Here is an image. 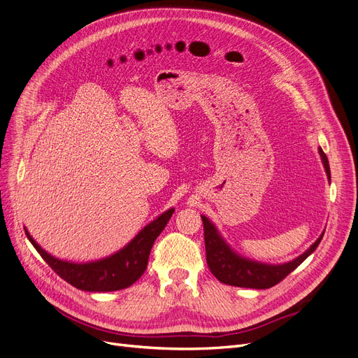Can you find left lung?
Wrapping results in <instances>:
<instances>
[{"mask_svg":"<svg viewBox=\"0 0 358 358\" xmlns=\"http://www.w3.org/2000/svg\"><path fill=\"white\" fill-rule=\"evenodd\" d=\"M319 155L322 158L326 176H328V180L331 181L329 162L320 148ZM201 221H203L205 228L206 262L210 272L215 275L217 281H221L222 284L241 288L265 289L281 282L287 275H289L295 268L300 266L301 263L316 250L324 234L323 231L319 238L299 257H295L294 260L287 263L271 265V263H262L238 255L234 248L224 240V237L220 234V231H217V228L209 217L201 215Z\"/></svg>","mask_w":358,"mask_h":358,"instance_id":"obj_1","label":"left lung"}]
</instances>
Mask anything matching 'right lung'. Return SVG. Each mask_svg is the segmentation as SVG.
I'll return each instance as SVG.
<instances>
[{
    "label": "right lung",
    "mask_w": 358,
    "mask_h": 358,
    "mask_svg": "<svg viewBox=\"0 0 358 358\" xmlns=\"http://www.w3.org/2000/svg\"><path fill=\"white\" fill-rule=\"evenodd\" d=\"M173 213L174 208L161 213L157 220L149 222L129 244L120 248L114 255L86 263H76L58 259L48 252H45L34 240V237L29 234L26 228L24 232L29 241L32 243L38 253L42 256V259L64 281L82 291L108 292L130 287L145 273L152 245L164 231Z\"/></svg>",
    "instance_id": "1"
}]
</instances>
